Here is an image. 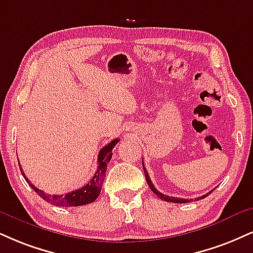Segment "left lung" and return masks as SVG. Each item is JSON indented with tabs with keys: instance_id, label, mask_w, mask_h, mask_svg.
I'll list each match as a JSON object with an SVG mask.
<instances>
[{
	"instance_id": "1",
	"label": "left lung",
	"mask_w": 253,
	"mask_h": 253,
	"mask_svg": "<svg viewBox=\"0 0 253 253\" xmlns=\"http://www.w3.org/2000/svg\"><path fill=\"white\" fill-rule=\"evenodd\" d=\"M142 167H144V172H145V178H146V181H147V184H148V186H150V188L152 191H153V193H156L158 197L160 198V199H163V200H165V202H169V203H178V204H185V203H192L193 200H202V199H204V198H206L209 196V194H211V192L212 191H210L209 193H206V194H204V196H202V197H198V198H194V199H184V198H176V197H169V196H166V194H163L161 192H159V191L157 190L156 187H154V185L152 184V181H151V179H150V175H148V172L146 171V169H145V166H144V163H142Z\"/></svg>"
}]
</instances>
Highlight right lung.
I'll use <instances>...</instances> for the list:
<instances>
[{
  "label": "right lung",
  "instance_id": "right-lung-1",
  "mask_svg": "<svg viewBox=\"0 0 253 253\" xmlns=\"http://www.w3.org/2000/svg\"><path fill=\"white\" fill-rule=\"evenodd\" d=\"M119 142V139H114L109 142L108 145H106L105 147H102L99 152V156H97V169L95 174L93 175V178L90 179L88 184L84 185V187L79 188V190L72 191V192L67 194H60V196H51V194L44 193L43 191L39 190L38 187H35L28 180L26 174L22 171V167H20L21 173L26 179V181L28 182L29 186L39 194L42 199H44L45 202L50 203L51 205L55 206H65V208H73V206H81V205H87V204L93 203L94 200L99 197L100 192H101L102 182L105 180V174L107 171V164L112 159V151H113L114 146ZM20 166V163H19Z\"/></svg>",
  "mask_w": 253,
  "mask_h": 253
}]
</instances>
